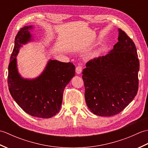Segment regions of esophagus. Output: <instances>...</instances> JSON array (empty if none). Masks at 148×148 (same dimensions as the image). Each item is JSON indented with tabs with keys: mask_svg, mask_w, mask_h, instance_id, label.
<instances>
[{
	"mask_svg": "<svg viewBox=\"0 0 148 148\" xmlns=\"http://www.w3.org/2000/svg\"><path fill=\"white\" fill-rule=\"evenodd\" d=\"M81 72H82V67L81 66H77L76 68V72L77 74H79L81 73Z\"/></svg>",
	"mask_w": 148,
	"mask_h": 148,
	"instance_id": "34e87169",
	"label": "esophagus"
}]
</instances>
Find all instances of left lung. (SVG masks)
I'll list each match as a JSON object with an SVG mask.
<instances>
[{
  "mask_svg": "<svg viewBox=\"0 0 148 148\" xmlns=\"http://www.w3.org/2000/svg\"><path fill=\"white\" fill-rule=\"evenodd\" d=\"M119 30L118 42L108 54L91 60L83 70L88 108L94 114L121 112L136 96L139 60L133 40Z\"/></svg>",
  "mask_w": 148,
  "mask_h": 148,
  "instance_id": "1",
  "label": "left lung"
}]
</instances>
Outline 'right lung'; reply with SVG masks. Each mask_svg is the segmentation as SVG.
I'll return each mask as SVG.
<instances>
[{
    "label": "right lung",
    "instance_id": "right-lung-1",
    "mask_svg": "<svg viewBox=\"0 0 148 148\" xmlns=\"http://www.w3.org/2000/svg\"><path fill=\"white\" fill-rule=\"evenodd\" d=\"M32 26L24 27L18 32L8 67V83L12 98L23 111L34 117L49 118L61 108L66 85L75 75L72 63L50 60L39 76L24 79L18 71L16 56L22 45L32 40L29 30Z\"/></svg>",
    "mask_w": 148,
    "mask_h": 148
}]
</instances>
